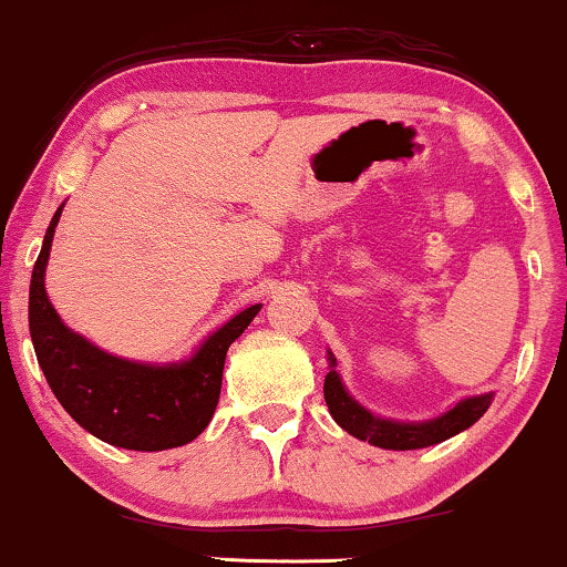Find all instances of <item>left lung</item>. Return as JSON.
Listing matches in <instances>:
<instances>
[{
	"label": "left lung",
	"mask_w": 567,
	"mask_h": 567,
	"mask_svg": "<svg viewBox=\"0 0 567 567\" xmlns=\"http://www.w3.org/2000/svg\"><path fill=\"white\" fill-rule=\"evenodd\" d=\"M330 371L324 377V402H328L330 415L336 417L340 429L351 433V436L369 441L379 449H394V452H408V449H423L441 444V441L456 436L464 429H470L472 423H477L485 415V410L491 408L493 392L477 394V398L460 400L454 408H449L446 413L423 423H400L390 421V417H379L359 405L348 390L340 382V374L336 371V359L328 351Z\"/></svg>",
	"instance_id": "obj_1"
}]
</instances>
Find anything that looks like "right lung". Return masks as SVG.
Segmentation results:
<instances>
[{
    "label": "right lung",
    "mask_w": 567,
    "mask_h": 567,
    "mask_svg": "<svg viewBox=\"0 0 567 567\" xmlns=\"http://www.w3.org/2000/svg\"><path fill=\"white\" fill-rule=\"evenodd\" d=\"M61 204L45 229L30 278L28 320L38 363L61 408L105 444L162 452L188 444L214 417L229 346L262 305H252L212 332L188 361L136 363L100 351L69 330L45 293V266Z\"/></svg>",
    "instance_id": "obj_1"
}]
</instances>
